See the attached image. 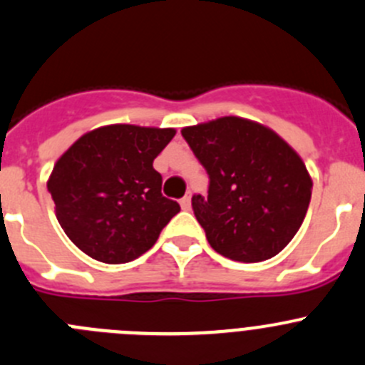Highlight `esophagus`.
<instances>
[{"instance_id": "1", "label": "esophagus", "mask_w": 365, "mask_h": 365, "mask_svg": "<svg viewBox=\"0 0 365 365\" xmlns=\"http://www.w3.org/2000/svg\"><path fill=\"white\" fill-rule=\"evenodd\" d=\"M180 205H182L183 210H190V196H183L180 200Z\"/></svg>"}]
</instances>
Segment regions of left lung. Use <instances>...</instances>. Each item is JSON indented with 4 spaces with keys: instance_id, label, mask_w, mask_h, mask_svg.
Here are the masks:
<instances>
[{
    "instance_id": "left-lung-1",
    "label": "left lung",
    "mask_w": 365,
    "mask_h": 365,
    "mask_svg": "<svg viewBox=\"0 0 365 365\" xmlns=\"http://www.w3.org/2000/svg\"><path fill=\"white\" fill-rule=\"evenodd\" d=\"M182 135L210 178L208 196H192L208 244L250 264L280 253L312 196L302 157L271 128L235 115L187 126Z\"/></svg>"
}]
</instances>
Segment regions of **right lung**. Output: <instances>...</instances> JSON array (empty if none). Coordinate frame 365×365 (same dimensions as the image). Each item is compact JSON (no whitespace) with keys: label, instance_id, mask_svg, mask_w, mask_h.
<instances>
[{"label":"right lung","instance_id":"right-lung-1","mask_svg":"<svg viewBox=\"0 0 365 365\" xmlns=\"http://www.w3.org/2000/svg\"><path fill=\"white\" fill-rule=\"evenodd\" d=\"M175 128L108 125L81 135L56 160L48 180L55 214L85 255L125 264L146 253L180 212L162 196L153 160Z\"/></svg>","mask_w":365,"mask_h":365}]
</instances>
